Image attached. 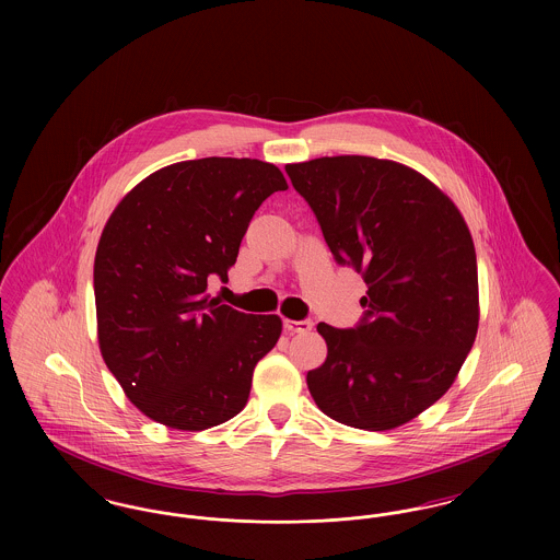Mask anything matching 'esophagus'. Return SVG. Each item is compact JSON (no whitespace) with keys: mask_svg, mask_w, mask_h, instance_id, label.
I'll return each instance as SVG.
<instances>
[{"mask_svg":"<svg viewBox=\"0 0 560 560\" xmlns=\"http://www.w3.org/2000/svg\"><path fill=\"white\" fill-rule=\"evenodd\" d=\"M283 327H285V331H288V334H306V331H311V329H313V320L283 319Z\"/></svg>","mask_w":560,"mask_h":560,"instance_id":"esophagus-1","label":"esophagus"}]
</instances>
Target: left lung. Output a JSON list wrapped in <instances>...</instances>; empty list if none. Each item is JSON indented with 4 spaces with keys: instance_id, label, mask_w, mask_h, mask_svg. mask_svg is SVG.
Listing matches in <instances>:
<instances>
[{
    "instance_id": "1",
    "label": "left lung",
    "mask_w": 560,
    "mask_h": 560,
    "mask_svg": "<svg viewBox=\"0 0 560 560\" xmlns=\"http://www.w3.org/2000/svg\"><path fill=\"white\" fill-rule=\"evenodd\" d=\"M285 172L336 262L368 283L354 327L317 325L327 359L306 375L308 390L340 424L400 427L450 390L475 345L470 231L443 190L397 161L340 155L290 163Z\"/></svg>"
}]
</instances>
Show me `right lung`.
I'll return each instance as SVG.
<instances>
[{
	"label": "right lung",
	"mask_w": 560,
	"mask_h": 560,
	"mask_svg": "<svg viewBox=\"0 0 560 560\" xmlns=\"http://www.w3.org/2000/svg\"><path fill=\"white\" fill-rule=\"evenodd\" d=\"M288 183L260 160L206 158L151 174L110 213L94 260L98 345L108 372L151 420L206 430L245 407L277 315L210 298L229 281L256 210Z\"/></svg>",
	"instance_id": "obj_1"
}]
</instances>
